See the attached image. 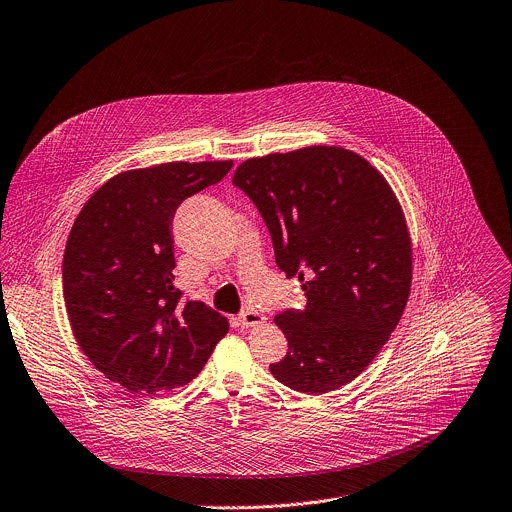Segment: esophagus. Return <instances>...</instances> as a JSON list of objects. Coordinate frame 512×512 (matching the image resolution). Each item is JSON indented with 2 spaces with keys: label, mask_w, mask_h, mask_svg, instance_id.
Returning a JSON list of instances; mask_svg holds the SVG:
<instances>
[{
  "label": "esophagus",
  "mask_w": 512,
  "mask_h": 512,
  "mask_svg": "<svg viewBox=\"0 0 512 512\" xmlns=\"http://www.w3.org/2000/svg\"><path fill=\"white\" fill-rule=\"evenodd\" d=\"M264 320H266V316L260 314V312H256V310H244V312L238 316V324H240L242 328L258 326V324H262Z\"/></svg>",
  "instance_id": "obj_1"
}]
</instances>
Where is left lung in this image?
<instances>
[{"label": "left lung", "mask_w": 512, "mask_h": 512, "mask_svg": "<svg viewBox=\"0 0 512 512\" xmlns=\"http://www.w3.org/2000/svg\"><path fill=\"white\" fill-rule=\"evenodd\" d=\"M232 182L260 210L278 268L308 298L302 312L274 318L288 354L270 372L314 396L348 384L408 302L412 244L396 194L368 160L340 146L250 158Z\"/></svg>", "instance_id": "1"}]
</instances>
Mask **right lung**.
Returning a JSON list of instances; mask_svg holds the SVG:
<instances>
[{
	"mask_svg": "<svg viewBox=\"0 0 512 512\" xmlns=\"http://www.w3.org/2000/svg\"><path fill=\"white\" fill-rule=\"evenodd\" d=\"M230 168L232 160L166 162L120 172L72 226L62 266L72 332L88 360L130 392L188 384L230 328L204 302H184L172 274L176 208Z\"/></svg>",
	"mask_w": 512,
	"mask_h": 512,
	"instance_id": "add662e5",
	"label": "right lung"
}]
</instances>
